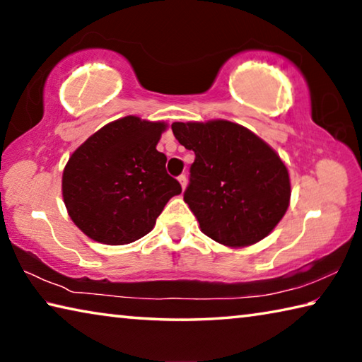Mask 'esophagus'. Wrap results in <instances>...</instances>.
Instances as JSON below:
<instances>
[{"mask_svg":"<svg viewBox=\"0 0 362 362\" xmlns=\"http://www.w3.org/2000/svg\"><path fill=\"white\" fill-rule=\"evenodd\" d=\"M179 182H180V185H182V188L185 189V187H187V175L185 174H182V175H179Z\"/></svg>","mask_w":362,"mask_h":362,"instance_id":"1","label":"esophagus"}]
</instances>
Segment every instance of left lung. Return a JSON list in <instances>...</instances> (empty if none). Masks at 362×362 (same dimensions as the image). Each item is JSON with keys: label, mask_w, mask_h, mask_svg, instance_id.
Masks as SVG:
<instances>
[{"label": "left lung", "mask_w": 362, "mask_h": 362, "mask_svg": "<svg viewBox=\"0 0 362 362\" xmlns=\"http://www.w3.org/2000/svg\"><path fill=\"white\" fill-rule=\"evenodd\" d=\"M194 151L183 201L206 236L228 247L259 243L289 207V173L272 146L236 122H174Z\"/></svg>", "instance_id": "1"}]
</instances>
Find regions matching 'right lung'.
<instances>
[{
	"mask_svg": "<svg viewBox=\"0 0 362 362\" xmlns=\"http://www.w3.org/2000/svg\"><path fill=\"white\" fill-rule=\"evenodd\" d=\"M164 122L137 116L116 119L70 156L62 175L64 203L86 236L108 246L140 240L153 230L168 201L182 193L156 150Z\"/></svg>",
	"mask_w": 362,
	"mask_h": 362,
	"instance_id": "right-lung-1",
	"label": "right lung"
}]
</instances>
